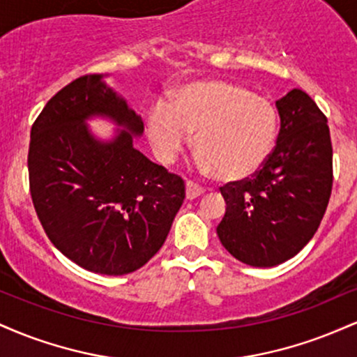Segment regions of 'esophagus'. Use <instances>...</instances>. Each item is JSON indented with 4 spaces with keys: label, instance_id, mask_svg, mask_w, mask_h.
<instances>
[{
    "label": "esophagus",
    "instance_id": "esophagus-1",
    "mask_svg": "<svg viewBox=\"0 0 357 357\" xmlns=\"http://www.w3.org/2000/svg\"><path fill=\"white\" fill-rule=\"evenodd\" d=\"M202 195H204V190L202 186H198V184L191 181L186 183V199H196Z\"/></svg>",
    "mask_w": 357,
    "mask_h": 357
}]
</instances>
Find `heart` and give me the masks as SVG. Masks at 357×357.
Wrapping results in <instances>:
<instances>
[{
  "instance_id": "obj_1",
  "label": "heart",
  "mask_w": 357,
  "mask_h": 357,
  "mask_svg": "<svg viewBox=\"0 0 357 357\" xmlns=\"http://www.w3.org/2000/svg\"><path fill=\"white\" fill-rule=\"evenodd\" d=\"M153 153L173 165L191 144L199 171L225 181L257 174L277 142V114L265 97L227 80H196L173 92L169 107L154 104L146 117Z\"/></svg>"
}]
</instances>
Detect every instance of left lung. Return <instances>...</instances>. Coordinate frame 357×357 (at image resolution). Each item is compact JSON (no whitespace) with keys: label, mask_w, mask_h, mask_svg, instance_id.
Segmentation results:
<instances>
[{"label":"left lung","mask_w":357,"mask_h":357,"mask_svg":"<svg viewBox=\"0 0 357 357\" xmlns=\"http://www.w3.org/2000/svg\"><path fill=\"white\" fill-rule=\"evenodd\" d=\"M280 130L265 166L220 188L227 211L218 238L236 260L275 267L296 257L317 231L333 190L327 119L301 89L275 102Z\"/></svg>","instance_id":"1"}]
</instances>
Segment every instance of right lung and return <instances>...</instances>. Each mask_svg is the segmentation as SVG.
I'll return each instance as SVG.
<instances>
[{
    "label": "right lung",
    "mask_w": 357,
    "mask_h": 357,
    "mask_svg": "<svg viewBox=\"0 0 357 357\" xmlns=\"http://www.w3.org/2000/svg\"><path fill=\"white\" fill-rule=\"evenodd\" d=\"M84 75L56 92L31 127L28 173L35 211L65 257L102 275L136 272L165 243L184 199V181L134 147L141 116L107 87ZM93 116L118 126L104 142Z\"/></svg>",
    "instance_id": "right-lung-1"
}]
</instances>
